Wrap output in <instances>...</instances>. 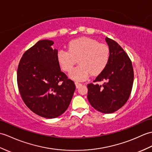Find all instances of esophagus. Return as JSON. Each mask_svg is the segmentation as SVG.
<instances>
[{
	"label": "esophagus",
	"mask_w": 152,
	"mask_h": 152,
	"mask_svg": "<svg viewBox=\"0 0 152 152\" xmlns=\"http://www.w3.org/2000/svg\"><path fill=\"white\" fill-rule=\"evenodd\" d=\"M75 85H76V88H79L81 86H82V83H79V82H75Z\"/></svg>",
	"instance_id": "1"
}]
</instances>
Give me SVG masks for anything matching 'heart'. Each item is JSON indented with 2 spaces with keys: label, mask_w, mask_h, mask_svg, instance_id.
<instances>
[{
  "label": "heart",
  "mask_w": 152,
  "mask_h": 152,
  "mask_svg": "<svg viewBox=\"0 0 152 152\" xmlns=\"http://www.w3.org/2000/svg\"><path fill=\"white\" fill-rule=\"evenodd\" d=\"M111 52L109 46L99 43L89 37H80L69 43L68 50L61 49L57 58L62 69L70 72L79 59L80 65L70 72V77L76 81H83L92 74L96 76L106 68L110 59Z\"/></svg>",
  "instance_id": "heart-1"
}]
</instances>
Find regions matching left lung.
I'll list each match as a JSON object with an SVG mask.
<instances>
[{
  "mask_svg": "<svg viewBox=\"0 0 152 152\" xmlns=\"http://www.w3.org/2000/svg\"><path fill=\"white\" fill-rule=\"evenodd\" d=\"M110 48L111 56L108 64L94 82L102 85H87V98L91 105L103 113H112L124 105L132 90L134 72L131 59L116 41L105 37Z\"/></svg>",
  "mask_w": 152,
  "mask_h": 152,
  "instance_id": "1",
  "label": "left lung"
}]
</instances>
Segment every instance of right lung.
Returning a JSON list of instances; mask_svg holds the SVG:
<instances>
[{
	"label": "right lung",
	"mask_w": 152,
	"mask_h": 152,
	"mask_svg": "<svg viewBox=\"0 0 152 152\" xmlns=\"http://www.w3.org/2000/svg\"><path fill=\"white\" fill-rule=\"evenodd\" d=\"M54 42L39 41L21 58L17 80L21 98L30 110L47 118L62 115L69 106L75 84L61 71Z\"/></svg>",
	"instance_id": "right-lung-1"
}]
</instances>
